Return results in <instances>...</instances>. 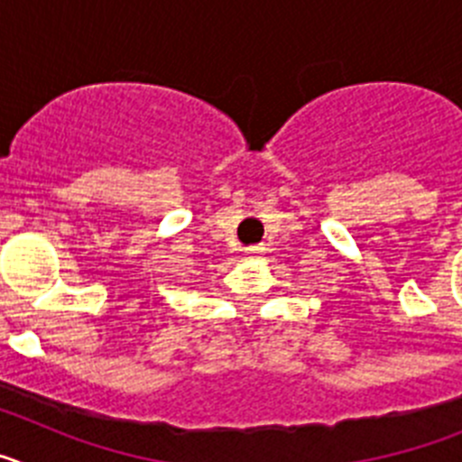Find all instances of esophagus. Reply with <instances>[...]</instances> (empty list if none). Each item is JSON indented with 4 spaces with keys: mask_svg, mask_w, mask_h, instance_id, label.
<instances>
[{
    "mask_svg": "<svg viewBox=\"0 0 462 462\" xmlns=\"http://www.w3.org/2000/svg\"><path fill=\"white\" fill-rule=\"evenodd\" d=\"M261 252H263V247H259V245H254V247H247V254L250 256H259Z\"/></svg>",
    "mask_w": 462,
    "mask_h": 462,
    "instance_id": "1",
    "label": "esophagus"
}]
</instances>
